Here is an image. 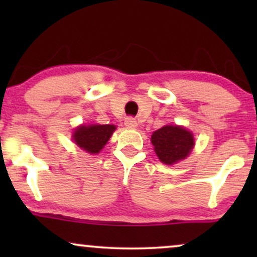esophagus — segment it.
I'll return each mask as SVG.
<instances>
[{
    "label": "esophagus",
    "instance_id": "1",
    "mask_svg": "<svg viewBox=\"0 0 257 257\" xmlns=\"http://www.w3.org/2000/svg\"><path fill=\"white\" fill-rule=\"evenodd\" d=\"M124 125L128 126V128H137L138 122L134 117H126L124 120Z\"/></svg>",
    "mask_w": 257,
    "mask_h": 257
}]
</instances>
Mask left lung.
Segmentation results:
<instances>
[{
  "mask_svg": "<svg viewBox=\"0 0 257 257\" xmlns=\"http://www.w3.org/2000/svg\"><path fill=\"white\" fill-rule=\"evenodd\" d=\"M151 143L159 161L164 164H174L185 159L194 145L192 133L178 125H166L153 132Z\"/></svg>",
  "mask_w": 257,
  "mask_h": 257,
  "instance_id": "8db88e82",
  "label": "left lung"
}]
</instances>
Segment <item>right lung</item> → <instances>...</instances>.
Returning <instances> with one entry per match:
<instances>
[{
  "mask_svg": "<svg viewBox=\"0 0 257 257\" xmlns=\"http://www.w3.org/2000/svg\"><path fill=\"white\" fill-rule=\"evenodd\" d=\"M116 126L111 124H93L81 125L73 133V141L84 151L91 153H99L111 135L113 134Z\"/></svg>",
  "mask_w": 257,
  "mask_h": 257,
  "instance_id": "obj_1",
  "label": "right lung"
}]
</instances>
